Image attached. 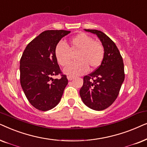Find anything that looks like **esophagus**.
Instances as JSON below:
<instances>
[{
    "mask_svg": "<svg viewBox=\"0 0 147 147\" xmlns=\"http://www.w3.org/2000/svg\"><path fill=\"white\" fill-rule=\"evenodd\" d=\"M67 79L69 80V81H72V80H73L74 79H75V77H72V76H68Z\"/></svg>",
    "mask_w": 147,
    "mask_h": 147,
    "instance_id": "1",
    "label": "esophagus"
}]
</instances>
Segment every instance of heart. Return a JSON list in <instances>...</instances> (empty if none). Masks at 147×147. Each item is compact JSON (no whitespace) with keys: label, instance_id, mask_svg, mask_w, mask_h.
Returning <instances> with one entry per match:
<instances>
[{"label":"heart","instance_id":"obj_1","mask_svg":"<svg viewBox=\"0 0 147 147\" xmlns=\"http://www.w3.org/2000/svg\"><path fill=\"white\" fill-rule=\"evenodd\" d=\"M77 53L75 63L70 64L64 69V72L69 76L83 75L88 68L94 70L99 67L104 56V48L101 42L93 40L89 35L80 33L73 37L67 47L60 42L55 48V56L58 63L65 66L71 60L72 54Z\"/></svg>","mask_w":147,"mask_h":147}]
</instances>
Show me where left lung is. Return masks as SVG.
Returning a JSON list of instances; mask_svg holds the SVG:
<instances>
[{
	"instance_id": "left-lung-1",
	"label": "left lung",
	"mask_w": 147,
	"mask_h": 147,
	"mask_svg": "<svg viewBox=\"0 0 147 147\" xmlns=\"http://www.w3.org/2000/svg\"><path fill=\"white\" fill-rule=\"evenodd\" d=\"M85 31L97 35L104 48V56L101 65L83 77L80 96L89 108L101 111L110 106L118 97L124 81V63L116 45L107 35L96 29Z\"/></svg>"
}]
</instances>
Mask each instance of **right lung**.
<instances>
[{
	"label": "right lung",
	"mask_w": 147,
	"mask_h": 147,
	"mask_svg": "<svg viewBox=\"0 0 147 147\" xmlns=\"http://www.w3.org/2000/svg\"><path fill=\"white\" fill-rule=\"evenodd\" d=\"M70 31L47 30L41 33L25 48L20 60V83L29 102L35 108L48 111L59 103L68 84L61 74L55 56L60 40Z\"/></svg>",
	"instance_id": "right-lung-1"
}]
</instances>
